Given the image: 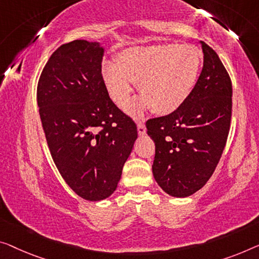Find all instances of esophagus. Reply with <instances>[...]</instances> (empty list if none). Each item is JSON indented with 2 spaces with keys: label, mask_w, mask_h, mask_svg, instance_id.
I'll use <instances>...</instances> for the list:
<instances>
[{
  "label": "esophagus",
  "mask_w": 259,
  "mask_h": 259,
  "mask_svg": "<svg viewBox=\"0 0 259 259\" xmlns=\"http://www.w3.org/2000/svg\"><path fill=\"white\" fill-rule=\"evenodd\" d=\"M137 131H138V135H140V136H143V135L146 134V128H145L144 123L143 122L137 123Z\"/></svg>",
  "instance_id": "obj_1"
}]
</instances>
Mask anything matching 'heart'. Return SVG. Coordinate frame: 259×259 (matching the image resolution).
Instances as JSON below:
<instances>
[{
    "label": "heart",
    "instance_id": "heart-1",
    "mask_svg": "<svg viewBox=\"0 0 259 259\" xmlns=\"http://www.w3.org/2000/svg\"><path fill=\"white\" fill-rule=\"evenodd\" d=\"M201 52L193 45L165 44L133 48L118 56L117 64L106 61L102 78L110 98L124 108L133 83L142 98L128 111L138 116L151 107L154 114L168 115L184 105L194 90L201 69Z\"/></svg>",
    "mask_w": 259,
    "mask_h": 259
}]
</instances>
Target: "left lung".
I'll use <instances>...</instances> for the list:
<instances>
[{"label":"left lung","instance_id":"8db88e82","mask_svg":"<svg viewBox=\"0 0 259 259\" xmlns=\"http://www.w3.org/2000/svg\"><path fill=\"white\" fill-rule=\"evenodd\" d=\"M200 43L203 67L190 98L172 114L146 122L156 145L153 177L161 190L176 198L190 196L206 185L230 129V76L214 50Z\"/></svg>","mask_w":259,"mask_h":259}]
</instances>
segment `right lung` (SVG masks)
<instances>
[{
    "mask_svg": "<svg viewBox=\"0 0 259 259\" xmlns=\"http://www.w3.org/2000/svg\"><path fill=\"white\" fill-rule=\"evenodd\" d=\"M103 52L98 41L61 45L50 57L37 86L52 159L68 186L90 201L115 192L137 140L135 122L108 94Z\"/></svg>",
    "mask_w": 259,
    "mask_h": 259,
    "instance_id": "obj_1",
    "label": "right lung"
}]
</instances>
